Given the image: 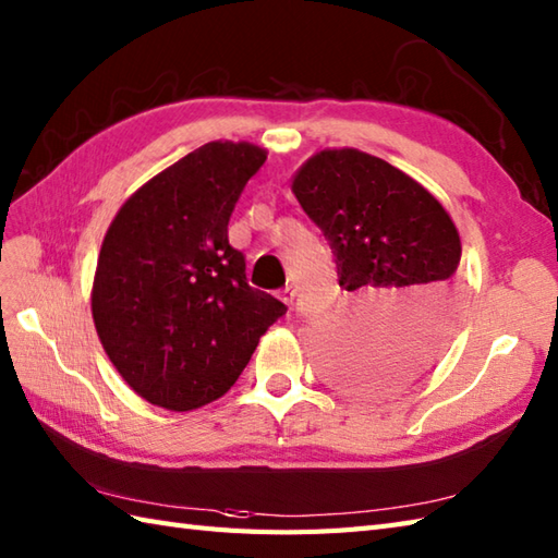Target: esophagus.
I'll use <instances>...</instances> for the list:
<instances>
[{"label":"esophagus","instance_id":"esophagus-1","mask_svg":"<svg viewBox=\"0 0 558 558\" xmlns=\"http://www.w3.org/2000/svg\"><path fill=\"white\" fill-rule=\"evenodd\" d=\"M278 298L286 302V304H292V300H294V290L288 286V288H282L280 292H278Z\"/></svg>","mask_w":558,"mask_h":558}]
</instances>
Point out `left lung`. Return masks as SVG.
I'll return each instance as SVG.
<instances>
[{
	"instance_id": "obj_1",
	"label": "left lung",
	"mask_w": 558,
	"mask_h": 558,
	"mask_svg": "<svg viewBox=\"0 0 558 558\" xmlns=\"http://www.w3.org/2000/svg\"><path fill=\"white\" fill-rule=\"evenodd\" d=\"M290 186L352 292L345 322L324 340L330 381L388 396L429 372L460 306V234L441 201L357 148L316 150Z\"/></svg>"
}]
</instances>
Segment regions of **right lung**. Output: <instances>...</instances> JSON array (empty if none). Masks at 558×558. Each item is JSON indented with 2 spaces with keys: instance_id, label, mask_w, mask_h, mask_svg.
I'll return each mask as SVG.
<instances>
[{
  "instance_id": "1",
  "label": "right lung",
  "mask_w": 558,
  "mask_h": 558,
  "mask_svg": "<svg viewBox=\"0 0 558 558\" xmlns=\"http://www.w3.org/2000/svg\"><path fill=\"white\" fill-rule=\"evenodd\" d=\"M268 150L210 141L117 210L90 312L110 362L150 405L189 412L222 398L286 304L248 288L228 222Z\"/></svg>"
}]
</instances>
